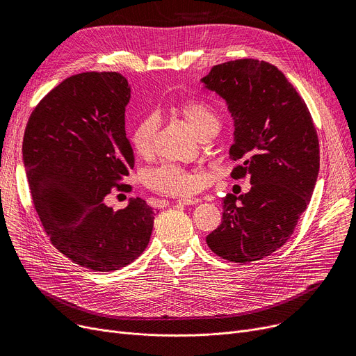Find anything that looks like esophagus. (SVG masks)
<instances>
[{
  "instance_id": "1",
  "label": "esophagus",
  "mask_w": 356,
  "mask_h": 356,
  "mask_svg": "<svg viewBox=\"0 0 356 356\" xmlns=\"http://www.w3.org/2000/svg\"><path fill=\"white\" fill-rule=\"evenodd\" d=\"M200 202L199 197H184V199H177L179 204H183V207H189V204H197Z\"/></svg>"
}]
</instances>
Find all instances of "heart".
<instances>
[{"label": "heart", "mask_w": 356, "mask_h": 356, "mask_svg": "<svg viewBox=\"0 0 356 356\" xmlns=\"http://www.w3.org/2000/svg\"><path fill=\"white\" fill-rule=\"evenodd\" d=\"M176 111L191 125L199 138L211 133V131H218V117L207 104L200 101H181L176 105ZM157 127L159 122L154 115H145L136 124L131 131L129 141L137 154L147 156L152 152ZM145 183L152 189L161 193L188 196L202 188L203 176L199 172L186 170L177 164L165 163L149 172L145 177Z\"/></svg>", "instance_id": "heart-1"}]
</instances>
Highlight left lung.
<instances>
[{
  "label": "left lung",
  "instance_id": "obj_1",
  "mask_svg": "<svg viewBox=\"0 0 356 356\" xmlns=\"http://www.w3.org/2000/svg\"><path fill=\"white\" fill-rule=\"evenodd\" d=\"M204 88L227 101L234 118L232 179L251 191L223 197L220 225L207 236L223 259L247 264L283 247L310 202L319 175V138L303 98L274 65L238 59L216 65Z\"/></svg>",
  "mask_w": 356,
  "mask_h": 356
}]
</instances>
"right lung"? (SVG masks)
Segmentation results:
<instances>
[{
    "label": "right lung",
    "mask_w": 356,
    "mask_h": 356,
    "mask_svg": "<svg viewBox=\"0 0 356 356\" xmlns=\"http://www.w3.org/2000/svg\"><path fill=\"white\" fill-rule=\"evenodd\" d=\"M131 89L117 72L65 79L37 104L23 138V160L37 215L51 244L73 263L115 271L147 248L154 209L131 199L114 211L104 199L134 167L125 134Z\"/></svg>",
    "instance_id": "1"
}]
</instances>
